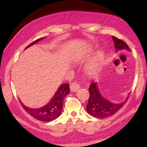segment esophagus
Listing matches in <instances>:
<instances>
[{
  "label": "esophagus",
  "instance_id": "esophagus-1",
  "mask_svg": "<svg viewBox=\"0 0 147 147\" xmlns=\"http://www.w3.org/2000/svg\"><path fill=\"white\" fill-rule=\"evenodd\" d=\"M80 88V85L77 82H72L70 84V89L71 91H76Z\"/></svg>",
  "mask_w": 147,
  "mask_h": 147
}]
</instances>
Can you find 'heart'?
Instances as JSON below:
<instances>
[{
  "instance_id": "1",
  "label": "heart",
  "mask_w": 147,
  "mask_h": 147,
  "mask_svg": "<svg viewBox=\"0 0 147 147\" xmlns=\"http://www.w3.org/2000/svg\"><path fill=\"white\" fill-rule=\"evenodd\" d=\"M102 61V55L100 54H98L95 59L91 62V63L88 65V67H87V70H88V73L89 74H94L98 69L100 67V63Z\"/></svg>"
}]
</instances>
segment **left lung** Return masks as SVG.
I'll return each mask as SVG.
<instances>
[{
    "label": "left lung",
    "instance_id": "left-lung-1",
    "mask_svg": "<svg viewBox=\"0 0 147 147\" xmlns=\"http://www.w3.org/2000/svg\"><path fill=\"white\" fill-rule=\"evenodd\" d=\"M113 39L115 43L116 51L126 49L130 51V48L124 41L113 36ZM89 92L90 93L88 103L87 104V112L89 115L98 119H105L112 116L123 106L128 98L123 102L113 104L107 100L101 95L99 92L96 83L92 82L89 88ZM130 94V93H129Z\"/></svg>",
    "mask_w": 147,
    "mask_h": 147
}]
</instances>
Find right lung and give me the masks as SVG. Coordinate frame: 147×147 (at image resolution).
Instances as JSON below:
<instances>
[{"label":"right lung","instance_id":"obj_1","mask_svg":"<svg viewBox=\"0 0 147 147\" xmlns=\"http://www.w3.org/2000/svg\"><path fill=\"white\" fill-rule=\"evenodd\" d=\"M44 38H39L36 39V41L32 42L29 45L26 47H28L33 45L34 44L38 43L39 41L41 40ZM69 93V84H62L59 86L58 91L56 92L54 95L51 101L43 107L38 109H32L28 107H26L20 101L21 104L23 106L27 113L30 115L34 118L36 119L37 120L42 122H50L54 121V119L58 118L61 115L62 111V107H63V99L67 94Z\"/></svg>","mask_w":147,"mask_h":147}]
</instances>
